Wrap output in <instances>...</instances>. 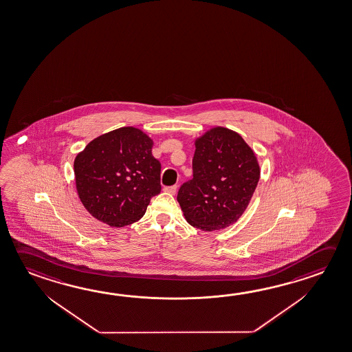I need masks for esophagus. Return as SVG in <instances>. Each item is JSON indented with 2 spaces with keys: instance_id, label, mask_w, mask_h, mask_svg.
<instances>
[{
  "instance_id": "34e87169",
  "label": "esophagus",
  "mask_w": 352,
  "mask_h": 352,
  "mask_svg": "<svg viewBox=\"0 0 352 352\" xmlns=\"http://www.w3.org/2000/svg\"><path fill=\"white\" fill-rule=\"evenodd\" d=\"M177 189H178V186H177V185H172V186H166L163 190L168 192V194H172V195H174V194L177 192Z\"/></svg>"
}]
</instances>
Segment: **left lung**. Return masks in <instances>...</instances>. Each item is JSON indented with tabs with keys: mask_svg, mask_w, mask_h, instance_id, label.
<instances>
[{
	"mask_svg": "<svg viewBox=\"0 0 352 352\" xmlns=\"http://www.w3.org/2000/svg\"><path fill=\"white\" fill-rule=\"evenodd\" d=\"M195 147L192 178L179 188V205L194 228H228L246 210L258 183L256 155L239 133L223 127L208 131Z\"/></svg>",
	"mask_w": 352,
	"mask_h": 352,
	"instance_id": "1",
	"label": "left lung"
}]
</instances>
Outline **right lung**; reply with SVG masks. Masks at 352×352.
<instances>
[{
    "label": "right lung",
    "mask_w": 352,
    "mask_h": 352,
    "mask_svg": "<svg viewBox=\"0 0 352 352\" xmlns=\"http://www.w3.org/2000/svg\"><path fill=\"white\" fill-rule=\"evenodd\" d=\"M142 131L122 127L98 137L76 155L75 183L91 215L113 228L140 220L162 190L161 162Z\"/></svg>",
    "instance_id": "right-lung-1"
}]
</instances>
